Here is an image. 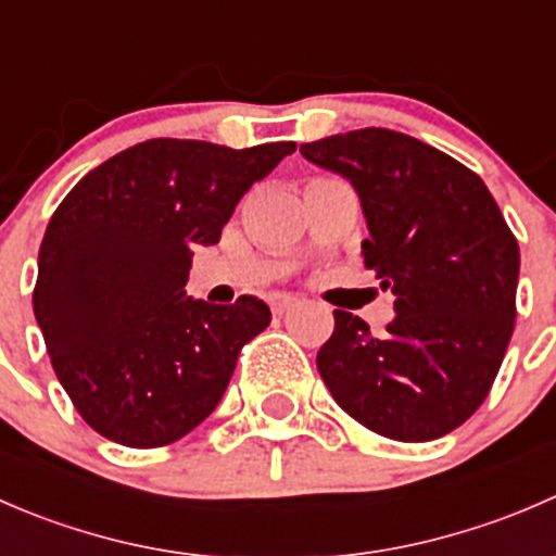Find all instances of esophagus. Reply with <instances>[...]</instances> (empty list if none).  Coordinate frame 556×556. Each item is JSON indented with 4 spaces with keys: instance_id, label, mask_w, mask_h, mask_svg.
Listing matches in <instances>:
<instances>
[{
    "instance_id": "obj_1",
    "label": "esophagus",
    "mask_w": 556,
    "mask_h": 556,
    "mask_svg": "<svg viewBox=\"0 0 556 556\" xmlns=\"http://www.w3.org/2000/svg\"><path fill=\"white\" fill-rule=\"evenodd\" d=\"M293 306H299V299H293V295H274L271 299L274 314H285V312L293 309Z\"/></svg>"
}]
</instances>
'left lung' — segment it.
<instances>
[{
    "mask_svg": "<svg viewBox=\"0 0 556 556\" xmlns=\"http://www.w3.org/2000/svg\"><path fill=\"white\" fill-rule=\"evenodd\" d=\"M301 155L355 188L366 266L395 295L382 336L333 312L319 377L384 439L452 433L490 392L517 319L519 244L495 199L479 174L392 128L333 134Z\"/></svg>",
    "mask_w": 556,
    "mask_h": 556,
    "instance_id": "1",
    "label": "left lung"
}]
</instances>
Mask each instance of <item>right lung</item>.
Listing matches in <instances>:
<instances>
[{
    "label": "right lung",
    "mask_w": 556,
    "mask_h": 556,
    "mask_svg": "<svg viewBox=\"0 0 556 556\" xmlns=\"http://www.w3.org/2000/svg\"><path fill=\"white\" fill-rule=\"evenodd\" d=\"M295 142L231 150L148 139L112 155L50 217L35 317L77 412L123 446H164L204 422L271 312L185 293L195 247L220 242L239 199Z\"/></svg>",
    "instance_id": "obj_1"
}]
</instances>
